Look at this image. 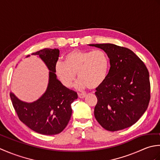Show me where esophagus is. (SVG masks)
<instances>
[{
	"instance_id": "obj_1",
	"label": "esophagus",
	"mask_w": 160,
	"mask_h": 160,
	"mask_svg": "<svg viewBox=\"0 0 160 160\" xmlns=\"http://www.w3.org/2000/svg\"><path fill=\"white\" fill-rule=\"evenodd\" d=\"M85 96H86V94L84 93H78V97L80 98H85Z\"/></svg>"
}]
</instances>
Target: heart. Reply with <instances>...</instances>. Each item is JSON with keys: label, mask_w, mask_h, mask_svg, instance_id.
I'll use <instances>...</instances> for the list:
<instances>
[{"label": "heart", "mask_w": 160, "mask_h": 160, "mask_svg": "<svg viewBox=\"0 0 160 160\" xmlns=\"http://www.w3.org/2000/svg\"><path fill=\"white\" fill-rule=\"evenodd\" d=\"M111 67L108 54L102 49L73 50L64 57V62L58 61L55 72L64 87H72L76 79L78 87L95 89L106 82Z\"/></svg>", "instance_id": "obj_1"}]
</instances>
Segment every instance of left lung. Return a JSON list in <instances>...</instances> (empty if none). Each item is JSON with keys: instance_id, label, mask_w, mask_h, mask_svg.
<instances>
[{"instance_id": "obj_1", "label": "left lung", "mask_w": 160, "mask_h": 160, "mask_svg": "<svg viewBox=\"0 0 160 160\" xmlns=\"http://www.w3.org/2000/svg\"><path fill=\"white\" fill-rule=\"evenodd\" d=\"M106 52L110 59L108 76L96 89L94 115L107 131L131 127L147 111L150 101L149 73L133 52L113 44H91Z\"/></svg>"}]
</instances>
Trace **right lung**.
I'll use <instances>...</instances> for the list:
<instances>
[{"mask_svg": "<svg viewBox=\"0 0 160 160\" xmlns=\"http://www.w3.org/2000/svg\"><path fill=\"white\" fill-rule=\"evenodd\" d=\"M59 54L58 49L47 48L32 53L38 56L49 71L47 89L38 100L26 102L10 93L12 104L20 120L33 131L42 135H56L64 130L72 114L71 104L78 98L76 92L64 87L57 79L55 65Z\"/></svg>", "mask_w": 160, "mask_h": 160, "instance_id": "right-lung-1", "label": "right lung"}]
</instances>
